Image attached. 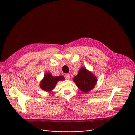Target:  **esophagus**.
Returning a JSON list of instances; mask_svg holds the SVG:
<instances>
[{
    "label": "esophagus",
    "mask_w": 135,
    "mask_h": 135,
    "mask_svg": "<svg viewBox=\"0 0 135 135\" xmlns=\"http://www.w3.org/2000/svg\"><path fill=\"white\" fill-rule=\"evenodd\" d=\"M65 78H66L67 79L69 80V79H70V75H69V74H66V75H65Z\"/></svg>",
    "instance_id": "esophagus-1"
}]
</instances>
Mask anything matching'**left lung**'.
Returning a JSON list of instances; mask_svg holds the SVG:
<instances>
[{
	"label": "left lung",
	"mask_w": 135,
	"mask_h": 135,
	"mask_svg": "<svg viewBox=\"0 0 135 135\" xmlns=\"http://www.w3.org/2000/svg\"><path fill=\"white\" fill-rule=\"evenodd\" d=\"M73 81L77 87L85 93L91 91L97 84V77L85 67H81L77 75L73 78Z\"/></svg>",
	"instance_id": "left-lung-1"
}]
</instances>
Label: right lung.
<instances>
[{"label":"right lung","instance_id":"add662e5","mask_svg":"<svg viewBox=\"0 0 135 135\" xmlns=\"http://www.w3.org/2000/svg\"><path fill=\"white\" fill-rule=\"evenodd\" d=\"M65 79L62 76H52L49 72H47L44 74L43 79L40 84V88L45 92L51 93L55 87L56 85L59 81H63Z\"/></svg>","mask_w":135,"mask_h":135}]
</instances>
